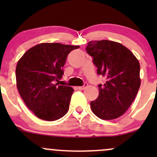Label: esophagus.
<instances>
[{
  "mask_svg": "<svg viewBox=\"0 0 157 157\" xmlns=\"http://www.w3.org/2000/svg\"><path fill=\"white\" fill-rule=\"evenodd\" d=\"M87 86V83H84V85L82 86H79V87H77V89H78L79 90H83Z\"/></svg>",
  "mask_w": 157,
  "mask_h": 157,
  "instance_id": "1",
  "label": "esophagus"
}]
</instances>
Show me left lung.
Masks as SVG:
<instances>
[{
	"mask_svg": "<svg viewBox=\"0 0 157 157\" xmlns=\"http://www.w3.org/2000/svg\"><path fill=\"white\" fill-rule=\"evenodd\" d=\"M97 68V75L106 81L100 84L99 96L91 109L102 120L120 117L130 107L140 86V66L134 54L113 41H90L86 48Z\"/></svg>",
	"mask_w": 157,
	"mask_h": 157,
	"instance_id": "8db88e82",
	"label": "left lung"
}]
</instances>
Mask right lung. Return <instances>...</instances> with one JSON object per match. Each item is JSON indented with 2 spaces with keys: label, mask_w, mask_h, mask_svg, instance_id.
I'll return each mask as SVG.
<instances>
[{
  "label": "right lung",
  "mask_w": 157,
  "mask_h": 157,
  "mask_svg": "<svg viewBox=\"0 0 157 157\" xmlns=\"http://www.w3.org/2000/svg\"><path fill=\"white\" fill-rule=\"evenodd\" d=\"M80 48L58 43L35 46L16 66L17 87L25 104L37 117L55 121L67 113L74 89L57 86L68 54Z\"/></svg>",
  "instance_id": "1"
}]
</instances>
